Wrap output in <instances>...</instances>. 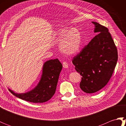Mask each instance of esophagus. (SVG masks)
Segmentation results:
<instances>
[{
  "label": "esophagus",
  "instance_id": "34e87169",
  "mask_svg": "<svg viewBox=\"0 0 126 126\" xmlns=\"http://www.w3.org/2000/svg\"><path fill=\"white\" fill-rule=\"evenodd\" d=\"M63 66L64 68H68V64L66 62H63Z\"/></svg>",
  "mask_w": 126,
  "mask_h": 126
}]
</instances>
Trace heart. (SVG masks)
I'll list each match as a JSON object with an SVG mask.
<instances>
[{"label": "heart", "instance_id": "obj_1", "mask_svg": "<svg viewBox=\"0 0 126 126\" xmlns=\"http://www.w3.org/2000/svg\"><path fill=\"white\" fill-rule=\"evenodd\" d=\"M81 34L78 29L67 28L58 30L56 34V42L60 44L62 52L67 55H73L79 51L81 44Z\"/></svg>", "mask_w": 126, "mask_h": 126}]
</instances>
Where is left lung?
<instances>
[{
	"mask_svg": "<svg viewBox=\"0 0 126 126\" xmlns=\"http://www.w3.org/2000/svg\"><path fill=\"white\" fill-rule=\"evenodd\" d=\"M92 23L97 34L72 61L82 76L79 87L88 94L98 92L108 83L118 58L116 47L108 29L97 22Z\"/></svg>",
	"mask_w": 126,
	"mask_h": 126,
	"instance_id": "8db88e82",
	"label": "left lung"
}]
</instances>
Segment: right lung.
<instances>
[{
    "label": "right lung",
    "mask_w": 126,
    "mask_h": 126,
    "mask_svg": "<svg viewBox=\"0 0 126 126\" xmlns=\"http://www.w3.org/2000/svg\"><path fill=\"white\" fill-rule=\"evenodd\" d=\"M62 65L57 58L45 62L41 79L37 86L30 92L17 94L9 89L16 97L33 103H43L55 94Z\"/></svg>",
    "instance_id": "right-lung-1"
}]
</instances>
